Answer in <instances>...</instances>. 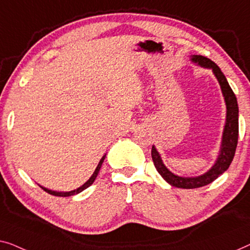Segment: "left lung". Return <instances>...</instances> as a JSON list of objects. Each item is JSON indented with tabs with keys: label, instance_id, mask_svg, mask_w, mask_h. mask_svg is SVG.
I'll return each mask as SVG.
<instances>
[{
	"label": "left lung",
	"instance_id": "obj_1",
	"mask_svg": "<svg viewBox=\"0 0 250 250\" xmlns=\"http://www.w3.org/2000/svg\"><path fill=\"white\" fill-rule=\"evenodd\" d=\"M191 61L197 63V64L203 66V68L212 69L214 76L216 77L217 82L221 86L224 101L227 105V119L226 125H224L222 143H221L220 154L217 156L215 163L208 171L198 177H180L168 170L165 167L163 161L161 159L160 153L157 152L155 146L152 147V159L155 165L156 170L162 175L167 184L177 188L184 189H194L204 187V186L210 184L215 179L220 177L221 174L224 173L229 168L232 160L234 157L235 148L238 144V133H239V108L237 103V97L231 89V87L228 83L226 76L221 71V69L214 63L212 60L205 58L203 55H192Z\"/></svg>",
	"mask_w": 250,
	"mask_h": 250
}]
</instances>
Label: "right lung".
Listing matches in <instances>:
<instances>
[{"label": "right lung", "mask_w": 250, "mask_h": 250, "mask_svg": "<svg viewBox=\"0 0 250 250\" xmlns=\"http://www.w3.org/2000/svg\"><path fill=\"white\" fill-rule=\"evenodd\" d=\"M105 156H106V155H104L103 157H102L101 161H100V163H98V165H97V167L95 168V171H94L93 175H91V177L88 179V181L85 182V184H83V186H80L79 188L75 189V190L62 192V191H54V190H50V189H47V188H44V187H42V186H40V187H41L42 189H43V190H45V191H46V192H48V194H50V195H53V196H59V197H69V196H73V195H76V194H79V192H82L83 190H85L86 188H88L89 186L93 185V182L95 181V179H96V177H97L98 172H100V168H101V167H102V164H103V162H104Z\"/></svg>", "instance_id": "right-lung-1"}]
</instances>
